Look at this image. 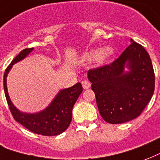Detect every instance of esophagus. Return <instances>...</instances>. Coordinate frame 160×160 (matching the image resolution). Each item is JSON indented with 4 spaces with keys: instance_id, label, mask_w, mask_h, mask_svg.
<instances>
[{
    "instance_id": "1",
    "label": "esophagus",
    "mask_w": 160,
    "mask_h": 160,
    "mask_svg": "<svg viewBox=\"0 0 160 160\" xmlns=\"http://www.w3.org/2000/svg\"><path fill=\"white\" fill-rule=\"evenodd\" d=\"M82 85L84 89H88L90 88L91 86V83H90V82H88V80H83V81L82 82Z\"/></svg>"
}]
</instances>
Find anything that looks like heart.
Returning <instances> with one entry per match:
<instances>
[{
  "instance_id": "1",
  "label": "heart",
  "mask_w": 160,
  "mask_h": 160,
  "mask_svg": "<svg viewBox=\"0 0 160 160\" xmlns=\"http://www.w3.org/2000/svg\"><path fill=\"white\" fill-rule=\"evenodd\" d=\"M111 53H112V49L110 48H106L104 49L98 51V52H92L87 54V55H85V58L86 59H92L94 57H96V60H97L98 62H102L103 61L106 60L109 57Z\"/></svg>"
}]
</instances>
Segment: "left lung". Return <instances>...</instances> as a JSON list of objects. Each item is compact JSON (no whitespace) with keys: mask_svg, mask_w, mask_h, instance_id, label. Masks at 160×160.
<instances>
[{"mask_svg":"<svg viewBox=\"0 0 160 160\" xmlns=\"http://www.w3.org/2000/svg\"><path fill=\"white\" fill-rule=\"evenodd\" d=\"M131 44L112 62L88 72L102 118L112 124L141 114L154 91L155 77L150 57L143 46ZM130 72L125 73V65Z\"/></svg>","mask_w":160,"mask_h":160,"instance_id":"left-lung-1","label":"left lung"}]
</instances>
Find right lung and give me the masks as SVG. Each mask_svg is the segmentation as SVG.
Segmentation results:
<instances>
[{
	"instance_id": "1",
	"label": "right lung",
	"mask_w": 160,
	"mask_h": 160,
	"mask_svg": "<svg viewBox=\"0 0 160 160\" xmlns=\"http://www.w3.org/2000/svg\"><path fill=\"white\" fill-rule=\"evenodd\" d=\"M32 50L33 48L22 50L6 69L3 78L6 98L14 119L28 130L44 136L58 135L63 133L70 125L72 108L82 92V87L80 82H78L69 88L61 90L52 103L42 112L32 114L20 112L10 99L7 88V77L13 64L22 60Z\"/></svg>"
}]
</instances>
